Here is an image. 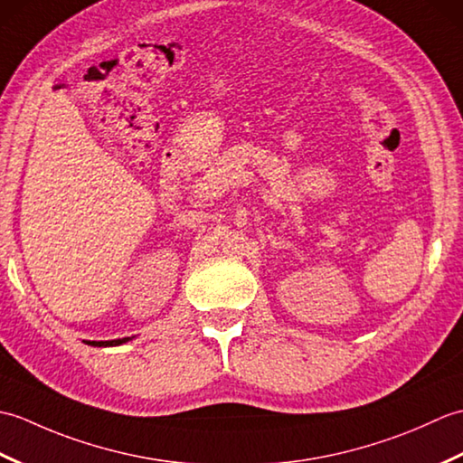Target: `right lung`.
<instances>
[{
	"label": "right lung",
	"mask_w": 463,
	"mask_h": 463,
	"mask_svg": "<svg viewBox=\"0 0 463 463\" xmlns=\"http://www.w3.org/2000/svg\"><path fill=\"white\" fill-rule=\"evenodd\" d=\"M127 340H131V338H119V340H101V342H91V340H87V344H90V346H119V344H125Z\"/></svg>",
	"instance_id": "right-lung-1"
}]
</instances>
